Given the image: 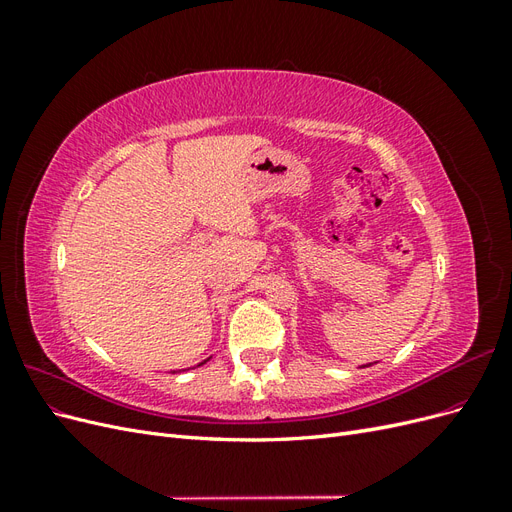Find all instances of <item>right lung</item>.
<instances>
[{"label":"right lung","mask_w":512,"mask_h":512,"mask_svg":"<svg viewBox=\"0 0 512 512\" xmlns=\"http://www.w3.org/2000/svg\"><path fill=\"white\" fill-rule=\"evenodd\" d=\"M200 365H203V363H200Z\"/></svg>","instance_id":"right-lung-1"}]
</instances>
